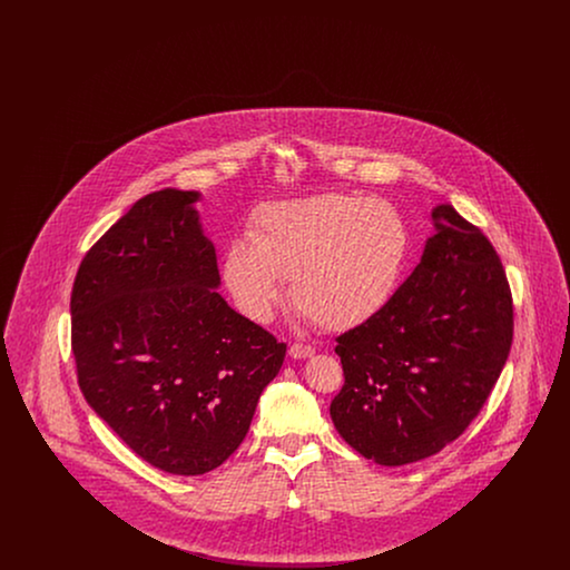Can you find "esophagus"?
<instances>
[{"label": "esophagus", "instance_id": "esophagus-1", "mask_svg": "<svg viewBox=\"0 0 570 570\" xmlns=\"http://www.w3.org/2000/svg\"><path fill=\"white\" fill-rule=\"evenodd\" d=\"M288 354H291L293 358H307V356L314 354V348L307 346V344H293V346L288 348Z\"/></svg>", "mask_w": 570, "mask_h": 570}]
</instances>
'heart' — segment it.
Here are the masks:
<instances>
[{
  "instance_id": "1",
  "label": "heart",
  "mask_w": 570,
  "mask_h": 570,
  "mask_svg": "<svg viewBox=\"0 0 570 570\" xmlns=\"http://www.w3.org/2000/svg\"><path fill=\"white\" fill-rule=\"evenodd\" d=\"M406 222L382 198L318 194L263 207L249 239L228 242L222 277L237 309L269 323L286 297L331 331L376 318L393 297L406 265Z\"/></svg>"
}]
</instances>
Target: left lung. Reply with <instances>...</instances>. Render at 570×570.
<instances>
[{
	"instance_id": "obj_1",
	"label": "left lung",
	"mask_w": 570,
	"mask_h": 570,
	"mask_svg": "<svg viewBox=\"0 0 570 570\" xmlns=\"http://www.w3.org/2000/svg\"><path fill=\"white\" fill-rule=\"evenodd\" d=\"M421 263L376 318L337 337L340 435L365 460L404 465L463 434L513 344V297L488 237L453 209L432 212Z\"/></svg>"
}]
</instances>
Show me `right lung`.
Listing matches in <instances>:
<instances>
[{
    "instance_id": "1",
    "label": "right lung",
    "mask_w": 570,
    "mask_h": 570,
    "mask_svg": "<svg viewBox=\"0 0 570 570\" xmlns=\"http://www.w3.org/2000/svg\"><path fill=\"white\" fill-rule=\"evenodd\" d=\"M198 191H151L85 254L72 353L87 404L138 458L196 476L244 442L286 344L237 314L203 235Z\"/></svg>"
}]
</instances>
